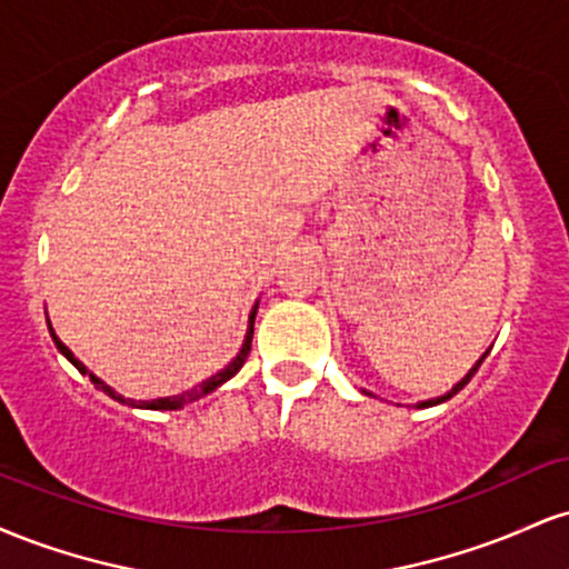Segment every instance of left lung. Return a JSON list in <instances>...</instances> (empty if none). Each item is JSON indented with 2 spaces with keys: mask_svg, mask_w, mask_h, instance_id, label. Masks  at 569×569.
Masks as SVG:
<instances>
[{
  "mask_svg": "<svg viewBox=\"0 0 569 569\" xmlns=\"http://www.w3.org/2000/svg\"><path fill=\"white\" fill-rule=\"evenodd\" d=\"M487 356H489V350L485 352V356H481V358H479V361H476V367H473L471 371H468V375H466V377H462V380H460V382H457L452 390H447V393H443V396L428 398V401H420V403H417V409H428V407H436V403H443V401H449V398H452L455 393H460V390H462V388H466V385H468V382H471V377L476 375V371H479V367H481V361H485V358H487ZM363 393H367V390H363ZM369 396H371V393H369Z\"/></svg>",
  "mask_w": 569,
  "mask_h": 569,
  "instance_id": "obj_1",
  "label": "left lung"
}]
</instances>
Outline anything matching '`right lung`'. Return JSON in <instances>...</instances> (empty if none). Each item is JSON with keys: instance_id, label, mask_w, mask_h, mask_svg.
<instances>
[{"instance_id": "add662e5", "label": "right lung", "mask_w": 569, "mask_h": 569, "mask_svg": "<svg viewBox=\"0 0 569 569\" xmlns=\"http://www.w3.org/2000/svg\"><path fill=\"white\" fill-rule=\"evenodd\" d=\"M257 310H259V302H253L251 312H248V329H246L243 345H240V352H238V356L232 358L230 363H227L224 369L217 371V375H213V377H208V380H202V382L198 385V388L184 390V393H179V396L152 398V401H133V398H126L122 393H117V390L112 388V385H107V382L101 380V377H96L93 371H90L88 367H84V363L80 361V358H77L74 352H71V350L67 348V345H63L61 339H58L56 329H53V326H50V318H48V329H50V337H53V342H56L58 352H61V356L67 358V361L71 363V367H74L77 371H80V375H88V377H90V382H93L98 390H103V393H107L109 398H114V401L128 403V407H136V409H158V411H168V409H181V407H187V403L198 401V398H202V396L213 393V390L221 388V385H224L227 380H232V377L238 375L240 369H243V363H246V358H248V350H251V339H253V318H257Z\"/></svg>"}]
</instances>
